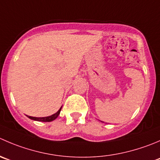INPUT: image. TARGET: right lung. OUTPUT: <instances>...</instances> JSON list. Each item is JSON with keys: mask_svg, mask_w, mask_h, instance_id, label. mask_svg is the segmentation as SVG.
<instances>
[{"mask_svg": "<svg viewBox=\"0 0 160 160\" xmlns=\"http://www.w3.org/2000/svg\"><path fill=\"white\" fill-rule=\"evenodd\" d=\"M62 107L58 109V111L57 112H55V114L52 115V116H46V117H32V116H27L28 118L32 119V120H36V121H41V122H52L53 120H55L57 117L58 116V115L60 114V112H61Z\"/></svg>", "mask_w": 160, "mask_h": 160, "instance_id": "1", "label": "right lung"}]
</instances>
